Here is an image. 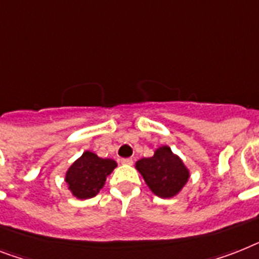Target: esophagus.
Here are the masks:
<instances>
[{
  "instance_id": "34e87169",
  "label": "esophagus",
  "mask_w": 259,
  "mask_h": 259,
  "mask_svg": "<svg viewBox=\"0 0 259 259\" xmlns=\"http://www.w3.org/2000/svg\"><path fill=\"white\" fill-rule=\"evenodd\" d=\"M120 161H121V164H127V165H131V164L134 163V160H132L131 157H125V159H121Z\"/></svg>"
}]
</instances>
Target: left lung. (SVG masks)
Segmentation results:
<instances>
[{"label": "left lung", "mask_w": 259, "mask_h": 259, "mask_svg": "<svg viewBox=\"0 0 259 259\" xmlns=\"http://www.w3.org/2000/svg\"><path fill=\"white\" fill-rule=\"evenodd\" d=\"M136 168L142 173L149 189L161 198L173 197L181 191L189 177V172L169 147H160L155 155L139 160Z\"/></svg>", "instance_id": "8db88e82"}]
</instances>
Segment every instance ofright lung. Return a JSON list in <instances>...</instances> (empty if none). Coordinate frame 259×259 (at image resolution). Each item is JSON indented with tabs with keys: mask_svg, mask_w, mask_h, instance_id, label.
Instances as JSON below:
<instances>
[{
	"mask_svg": "<svg viewBox=\"0 0 259 259\" xmlns=\"http://www.w3.org/2000/svg\"><path fill=\"white\" fill-rule=\"evenodd\" d=\"M116 163L102 159L93 152H84L66 173L68 189L78 198H91L103 188L106 177L115 169Z\"/></svg>",
	"mask_w": 259,
	"mask_h": 259,
	"instance_id": "right-lung-1",
	"label": "right lung"
}]
</instances>
